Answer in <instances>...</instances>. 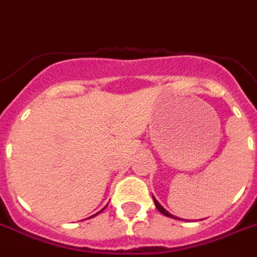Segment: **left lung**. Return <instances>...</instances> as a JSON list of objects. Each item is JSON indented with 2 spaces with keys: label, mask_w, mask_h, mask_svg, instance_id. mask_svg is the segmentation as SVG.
Segmentation results:
<instances>
[{
  "label": "left lung",
  "mask_w": 257,
  "mask_h": 257,
  "mask_svg": "<svg viewBox=\"0 0 257 257\" xmlns=\"http://www.w3.org/2000/svg\"><path fill=\"white\" fill-rule=\"evenodd\" d=\"M153 199H154V203H155V207H157V210L159 211V212H162L163 215L169 216V218H174V219H178V218H177V216L172 215V214H170V212H169V211H167V210H165V208H163V207L161 206V204H159V201H158L157 199H155V197L153 196ZM181 220H182V219H181Z\"/></svg>",
  "instance_id": "left-lung-1"
}]
</instances>
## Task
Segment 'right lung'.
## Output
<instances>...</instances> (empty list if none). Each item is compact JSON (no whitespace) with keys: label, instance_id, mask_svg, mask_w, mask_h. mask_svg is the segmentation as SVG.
<instances>
[{"label":"right lung","instance_id":"obj_1","mask_svg":"<svg viewBox=\"0 0 257 257\" xmlns=\"http://www.w3.org/2000/svg\"><path fill=\"white\" fill-rule=\"evenodd\" d=\"M103 210H104V208H103ZM100 211H102V210H100ZM100 211H99V212H100ZM99 212H98V214H99ZM95 215H96V214H95ZM95 215H92V216H95Z\"/></svg>","mask_w":257,"mask_h":257}]
</instances>
